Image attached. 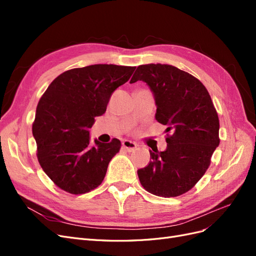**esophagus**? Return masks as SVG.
I'll list each match as a JSON object with an SVG mask.
<instances>
[{"label": "esophagus", "mask_w": 256, "mask_h": 256, "mask_svg": "<svg viewBox=\"0 0 256 256\" xmlns=\"http://www.w3.org/2000/svg\"><path fill=\"white\" fill-rule=\"evenodd\" d=\"M122 148L127 150L128 152H131V150H134L136 148V144L134 142H131V141H128V140L122 141Z\"/></svg>", "instance_id": "1"}]
</instances>
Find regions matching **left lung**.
I'll return each instance as SVG.
<instances>
[{
  "instance_id": "1",
  "label": "left lung",
  "mask_w": 256,
  "mask_h": 256,
  "mask_svg": "<svg viewBox=\"0 0 256 256\" xmlns=\"http://www.w3.org/2000/svg\"><path fill=\"white\" fill-rule=\"evenodd\" d=\"M138 80L150 88L156 120L168 127L166 150H150L152 161L138 170V180L152 194L182 196L194 187L210 166L220 143L218 113L203 83L175 66L140 65L130 83Z\"/></svg>"
}]
</instances>
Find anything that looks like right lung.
Segmentation results:
<instances>
[{
	"instance_id": "add662e5",
	"label": "right lung",
	"mask_w": 256,
	"mask_h": 256,
	"mask_svg": "<svg viewBox=\"0 0 256 256\" xmlns=\"http://www.w3.org/2000/svg\"><path fill=\"white\" fill-rule=\"evenodd\" d=\"M136 67L108 64L74 68L60 74L37 104L33 136L37 159L58 188L84 194L102 182L120 141L90 145V131L113 92L126 83Z\"/></svg>"
}]
</instances>
